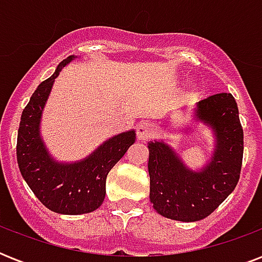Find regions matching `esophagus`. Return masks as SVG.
Wrapping results in <instances>:
<instances>
[{
  "mask_svg": "<svg viewBox=\"0 0 262 262\" xmlns=\"http://www.w3.org/2000/svg\"><path fill=\"white\" fill-rule=\"evenodd\" d=\"M137 137L139 140H148L151 139L155 133V127L151 122H141L137 125Z\"/></svg>",
  "mask_w": 262,
  "mask_h": 262,
  "instance_id": "obj_1",
  "label": "esophagus"
}]
</instances>
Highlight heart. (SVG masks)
<instances>
[{"label": "heart", "mask_w": 262, "mask_h": 262, "mask_svg": "<svg viewBox=\"0 0 262 262\" xmlns=\"http://www.w3.org/2000/svg\"><path fill=\"white\" fill-rule=\"evenodd\" d=\"M197 90H199V88L195 87V85H193V87H191L190 92H191V94H195V92H197Z\"/></svg>", "instance_id": "heart-1"}]
</instances>
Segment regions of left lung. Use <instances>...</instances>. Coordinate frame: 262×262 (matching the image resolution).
<instances>
[{"instance_id": "left-lung-1", "label": "left lung", "mask_w": 262, "mask_h": 262, "mask_svg": "<svg viewBox=\"0 0 262 262\" xmlns=\"http://www.w3.org/2000/svg\"><path fill=\"white\" fill-rule=\"evenodd\" d=\"M193 118L212 127L216 148L201 170L187 168L163 141L148 144L149 199L158 213L179 222L207 217L231 194L239 181L244 129L234 96L227 92L199 102Z\"/></svg>"}]
</instances>
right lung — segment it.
I'll return each instance as SVG.
<instances>
[{
	"instance_id": "right-lung-1",
	"label": "right lung",
	"mask_w": 262,
	"mask_h": 262,
	"mask_svg": "<svg viewBox=\"0 0 262 262\" xmlns=\"http://www.w3.org/2000/svg\"><path fill=\"white\" fill-rule=\"evenodd\" d=\"M73 58L63 59L54 75L35 90L23 110L16 147L18 168L27 185L45 207L63 215L88 213L102 205L107 175L136 141L135 130L123 132L77 163H58L49 155L39 127L43 107L61 69Z\"/></svg>"
}]
</instances>
